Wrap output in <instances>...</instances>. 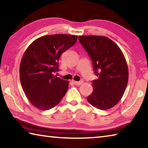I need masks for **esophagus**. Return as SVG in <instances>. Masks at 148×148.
I'll return each instance as SVG.
<instances>
[{"instance_id": "1", "label": "esophagus", "mask_w": 148, "mask_h": 148, "mask_svg": "<svg viewBox=\"0 0 148 148\" xmlns=\"http://www.w3.org/2000/svg\"><path fill=\"white\" fill-rule=\"evenodd\" d=\"M74 84L76 85V86H80V85L83 84V80H80L79 82H76V81H74Z\"/></svg>"}]
</instances>
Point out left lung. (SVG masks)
I'll list each match as a JSON object with an SVG mask.
<instances>
[{"label":"left lung","mask_w":148,"mask_h":148,"mask_svg":"<svg viewBox=\"0 0 148 148\" xmlns=\"http://www.w3.org/2000/svg\"><path fill=\"white\" fill-rule=\"evenodd\" d=\"M79 43L91 58L95 75L93 91L87 97L97 108L114 107L123 95L128 83L129 72L124 55L118 46L106 36H79Z\"/></svg>","instance_id":"obj_1"}]
</instances>
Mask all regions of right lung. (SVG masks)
<instances>
[{
	"label": "right lung",
	"mask_w": 148,
	"mask_h": 148,
	"mask_svg": "<svg viewBox=\"0 0 148 148\" xmlns=\"http://www.w3.org/2000/svg\"><path fill=\"white\" fill-rule=\"evenodd\" d=\"M76 35H46L32 42L21 59L19 76L21 86L30 102L41 110L58 104L69 89V82L57 77L61 55L71 47Z\"/></svg>",
	"instance_id": "add662e5"
}]
</instances>
